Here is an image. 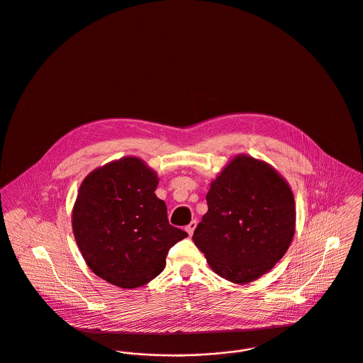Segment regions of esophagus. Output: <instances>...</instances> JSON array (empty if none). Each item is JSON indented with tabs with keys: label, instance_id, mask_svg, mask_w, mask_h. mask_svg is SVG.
Masks as SVG:
<instances>
[{
	"label": "esophagus",
	"instance_id": "1",
	"mask_svg": "<svg viewBox=\"0 0 363 363\" xmlns=\"http://www.w3.org/2000/svg\"><path fill=\"white\" fill-rule=\"evenodd\" d=\"M195 227H196V220H193L187 227H186V231L190 234V235H193L194 230H195Z\"/></svg>",
	"mask_w": 363,
	"mask_h": 363
}]
</instances>
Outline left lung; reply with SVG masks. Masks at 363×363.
I'll list each match as a JSON object with an SVG mask.
<instances>
[{
    "label": "left lung",
    "instance_id": "obj_1",
    "mask_svg": "<svg viewBox=\"0 0 363 363\" xmlns=\"http://www.w3.org/2000/svg\"><path fill=\"white\" fill-rule=\"evenodd\" d=\"M206 202L193 241L221 278L252 282L286 253L294 235V198L269 165L235 157L211 184Z\"/></svg>",
    "mask_w": 363,
    "mask_h": 363
}]
</instances>
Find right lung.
Wrapping results in <instances>:
<instances>
[{
    "mask_svg": "<svg viewBox=\"0 0 363 363\" xmlns=\"http://www.w3.org/2000/svg\"><path fill=\"white\" fill-rule=\"evenodd\" d=\"M158 177L126 157L89 173L73 209L74 237L89 268L122 289L148 284L165 268L170 247L187 233L170 225L155 195Z\"/></svg>",
    "mask_w": 363,
    "mask_h": 363,
    "instance_id": "right-lung-1",
    "label": "right lung"
}]
</instances>
